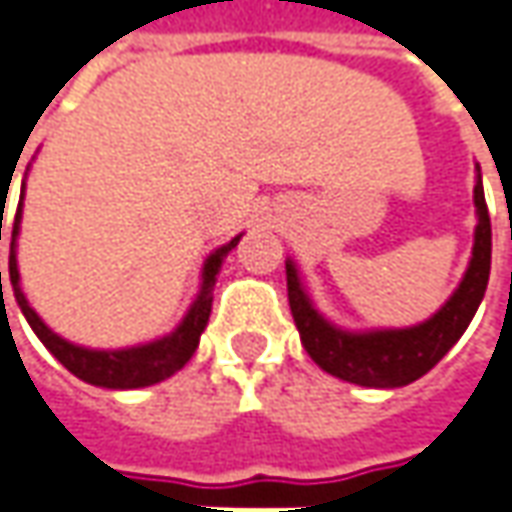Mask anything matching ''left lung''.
Segmentation results:
<instances>
[{
  "label": "left lung",
  "instance_id": "1",
  "mask_svg": "<svg viewBox=\"0 0 512 512\" xmlns=\"http://www.w3.org/2000/svg\"><path fill=\"white\" fill-rule=\"evenodd\" d=\"M476 209V246H473V260L461 286L430 321L410 326V329H381V332H361V335L335 329L315 312V306L309 303L300 286L298 269L289 260L286 263L289 306H292V318L300 332V344L306 346L309 358L323 372L349 384H361V387H407L421 375H427L464 335L487 289L493 232H490V214L484 203L481 177L476 186Z\"/></svg>",
  "mask_w": 512,
  "mask_h": 512
}]
</instances>
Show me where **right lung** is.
Listing matches in <instances>:
<instances>
[{"label":"right lung","mask_w":512,"mask_h":512,"mask_svg":"<svg viewBox=\"0 0 512 512\" xmlns=\"http://www.w3.org/2000/svg\"><path fill=\"white\" fill-rule=\"evenodd\" d=\"M19 217L22 209H16L13 217V234H11V260H8V269H11V283L16 303L22 309V315L28 318L31 329L36 332V338L51 349L56 361L68 372H74L77 378L94 384V387H108V389H137V387H151V384H160L171 378L177 369H183L189 364V358L194 355V349L200 344V335L209 323L212 315V292L214 283H217V272L223 266V257L232 252L237 246L240 237L229 240L226 246H220L203 266V289L197 300L191 303L189 315L183 318V323L154 344L145 346H131V349H117V352H100V349H85V346H74L68 341H62L59 335H54L45 323L39 321L34 309L28 306V300L19 289V269H16V234H19ZM0 240H2V217H0ZM0 295H2V272H0Z\"/></svg>","instance_id":"obj_1"}]
</instances>
